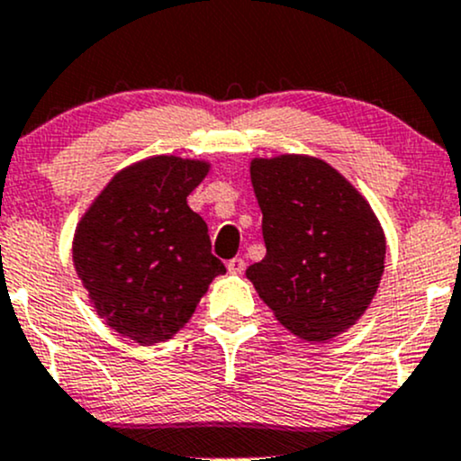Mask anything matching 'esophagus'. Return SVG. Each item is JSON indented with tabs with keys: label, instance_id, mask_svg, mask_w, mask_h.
<instances>
[{
	"label": "esophagus",
	"instance_id": "34e87169",
	"mask_svg": "<svg viewBox=\"0 0 461 461\" xmlns=\"http://www.w3.org/2000/svg\"><path fill=\"white\" fill-rule=\"evenodd\" d=\"M226 268H229L230 275H241L246 270V261L241 257H232L229 264H226Z\"/></svg>",
	"mask_w": 461,
	"mask_h": 461
}]
</instances>
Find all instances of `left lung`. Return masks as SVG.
<instances>
[{"mask_svg":"<svg viewBox=\"0 0 461 461\" xmlns=\"http://www.w3.org/2000/svg\"><path fill=\"white\" fill-rule=\"evenodd\" d=\"M266 257L246 276L292 334L334 339L363 316L384 272V232L371 206L328 162L252 160Z\"/></svg>","mask_w":461,"mask_h":461,"instance_id":"obj_1","label":"left lung"}]
</instances>
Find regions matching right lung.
Listing matches in <instances>:
<instances>
[{
  "label": "right lung",
  "mask_w": 461,
  "mask_h": 461,
  "mask_svg": "<svg viewBox=\"0 0 461 461\" xmlns=\"http://www.w3.org/2000/svg\"><path fill=\"white\" fill-rule=\"evenodd\" d=\"M209 165L156 156L122 169L83 215L74 266L98 316L142 345L171 339L226 268L186 204Z\"/></svg>",
  "instance_id": "add662e5"
}]
</instances>
